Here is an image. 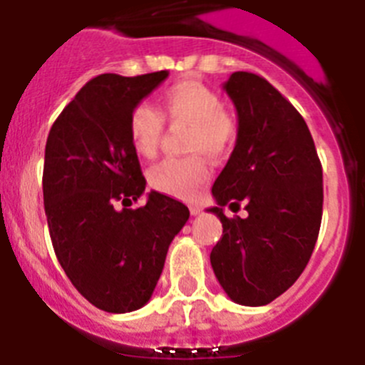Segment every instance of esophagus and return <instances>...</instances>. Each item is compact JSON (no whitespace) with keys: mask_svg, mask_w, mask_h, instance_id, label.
I'll use <instances>...</instances> for the list:
<instances>
[{"mask_svg":"<svg viewBox=\"0 0 365 365\" xmlns=\"http://www.w3.org/2000/svg\"><path fill=\"white\" fill-rule=\"evenodd\" d=\"M189 211H191V215H192V217H196V215H200V211H202V209L198 207V205H191V207H189Z\"/></svg>","mask_w":365,"mask_h":365,"instance_id":"esophagus-1","label":"esophagus"}]
</instances>
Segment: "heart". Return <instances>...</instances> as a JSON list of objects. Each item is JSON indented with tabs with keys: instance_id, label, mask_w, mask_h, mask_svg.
I'll use <instances>...</instances> for the list:
<instances>
[{
	"instance_id": "1",
	"label": "heart",
	"mask_w": 365,
	"mask_h": 365,
	"mask_svg": "<svg viewBox=\"0 0 365 365\" xmlns=\"http://www.w3.org/2000/svg\"><path fill=\"white\" fill-rule=\"evenodd\" d=\"M163 117L170 125L189 126L185 150L192 154L161 161L152 167L148 180L156 191L191 198L211 173L202 154L213 160L226 156L239 135V121L215 90L196 81L178 82L161 95V113L147 103L138 104L130 113L128 134L138 154L156 156L165 132Z\"/></svg>"
}]
</instances>
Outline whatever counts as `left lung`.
<instances>
[{
  "label": "left lung",
  "mask_w": 365,
  "mask_h": 365,
  "mask_svg": "<svg viewBox=\"0 0 365 365\" xmlns=\"http://www.w3.org/2000/svg\"><path fill=\"white\" fill-rule=\"evenodd\" d=\"M239 115L231 158L215 182L222 237L211 252L220 287L239 305L261 307L292 287L318 240L323 174L305 119L266 78L235 71L224 84ZM230 203L249 211L227 219Z\"/></svg>",
  "instance_id": "1"
}]
</instances>
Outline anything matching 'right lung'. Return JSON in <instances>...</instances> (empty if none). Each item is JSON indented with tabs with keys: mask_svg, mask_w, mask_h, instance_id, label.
Here are the masks:
<instances>
[{
	"mask_svg": "<svg viewBox=\"0 0 365 365\" xmlns=\"http://www.w3.org/2000/svg\"><path fill=\"white\" fill-rule=\"evenodd\" d=\"M167 77L156 71L91 78L47 138L51 242L73 287L104 312H132L150 299L170 242L189 220L187 205L156 191L132 207L147 182L130 141V113Z\"/></svg>",
	"mask_w": 365,
	"mask_h": 365,
	"instance_id": "obj_1",
	"label": "right lung"
}]
</instances>
